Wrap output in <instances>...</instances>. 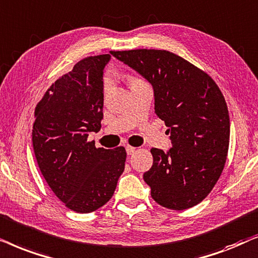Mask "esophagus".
Instances as JSON below:
<instances>
[{"instance_id":"obj_1","label":"esophagus","mask_w":258,"mask_h":258,"mask_svg":"<svg viewBox=\"0 0 258 258\" xmlns=\"http://www.w3.org/2000/svg\"><path fill=\"white\" fill-rule=\"evenodd\" d=\"M136 150H137L136 147H133V146H126V152L128 156H131V154L135 153Z\"/></svg>"}]
</instances>
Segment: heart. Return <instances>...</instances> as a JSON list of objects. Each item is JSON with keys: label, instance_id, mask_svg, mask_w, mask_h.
<instances>
[{"label": "heart", "instance_id": "heart-1", "mask_svg": "<svg viewBox=\"0 0 258 258\" xmlns=\"http://www.w3.org/2000/svg\"><path fill=\"white\" fill-rule=\"evenodd\" d=\"M139 81H142V80H140V79H137V78L131 79V84H135V82H139ZM109 85H111V79L106 78L105 79V89H107L109 87Z\"/></svg>", "mask_w": 258, "mask_h": 258}]
</instances>
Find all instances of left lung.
<instances>
[{"label":"left lung","mask_w":258,"mask_h":258,"mask_svg":"<svg viewBox=\"0 0 258 258\" xmlns=\"http://www.w3.org/2000/svg\"><path fill=\"white\" fill-rule=\"evenodd\" d=\"M150 82L154 112L169 127L172 147L152 149V167L144 173L161 207L185 210L201 203L221 176L229 149L228 106L216 82L167 50L111 51Z\"/></svg>","instance_id":"1"}]
</instances>
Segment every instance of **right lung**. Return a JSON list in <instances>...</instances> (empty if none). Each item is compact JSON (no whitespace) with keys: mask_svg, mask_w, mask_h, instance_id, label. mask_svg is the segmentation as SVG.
Segmentation results:
<instances>
[{"mask_svg":"<svg viewBox=\"0 0 258 258\" xmlns=\"http://www.w3.org/2000/svg\"><path fill=\"white\" fill-rule=\"evenodd\" d=\"M111 55L79 61L57 79L35 108L33 147L51 191L71 210L93 212L114 194L125 169L126 151L95 147L89 132L101 127L104 68Z\"/></svg>","mask_w":258,"mask_h":258,"instance_id":"right-lung-1","label":"right lung"}]
</instances>
